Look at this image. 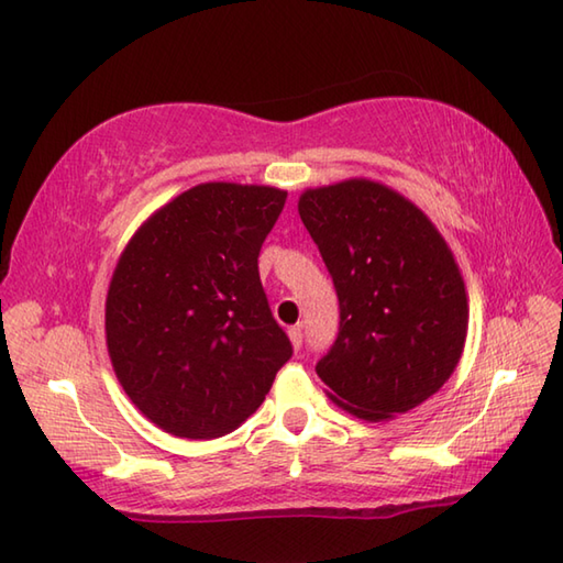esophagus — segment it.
Segmentation results:
<instances>
[{
  "mask_svg": "<svg viewBox=\"0 0 563 563\" xmlns=\"http://www.w3.org/2000/svg\"><path fill=\"white\" fill-rule=\"evenodd\" d=\"M288 336H290L292 349H295V351H300V349H302V327H300V324H297V327H290V329H288Z\"/></svg>",
  "mask_w": 563,
  "mask_h": 563,
  "instance_id": "obj_1",
  "label": "esophagus"
}]
</instances>
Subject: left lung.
<instances>
[{
  "instance_id": "left-lung-1",
  "label": "left lung",
  "mask_w": 563,
  "mask_h": 563,
  "mask_svg": "<svg viewBox=\"0 0 563 563\" xmlns=\"http://www.w3.org/2000/svg\"><path fill=\"white\" fill-rule=\"evenodd\" d=\"M297 210L341 307L336 343L317 363L329 399L375 423L416 409L454 373L470 327L448 242L409 198L369 178L307 188Z\"/></svg>"
}]
</instances>
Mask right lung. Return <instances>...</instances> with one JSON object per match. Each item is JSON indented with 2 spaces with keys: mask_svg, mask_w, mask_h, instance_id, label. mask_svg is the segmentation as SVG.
<instances>
[{
  "mask_svg": "<svg viewBox=\"0 0 563 563\" xmlns=\"http://www.w3.org/2000/svg\"><path fill=\"white\" fill-rule=\"evenodd\" d=\"M288 190L198 184L140 224L106 295L113 373L166 433L210 440L254 413L290 361L258 278Z\"/></svg>",
  "mask_w": 563,
  "mask_h": 563,
  "instance_id": "add662e5",
  "label": "right lung"
}]
</instances>
